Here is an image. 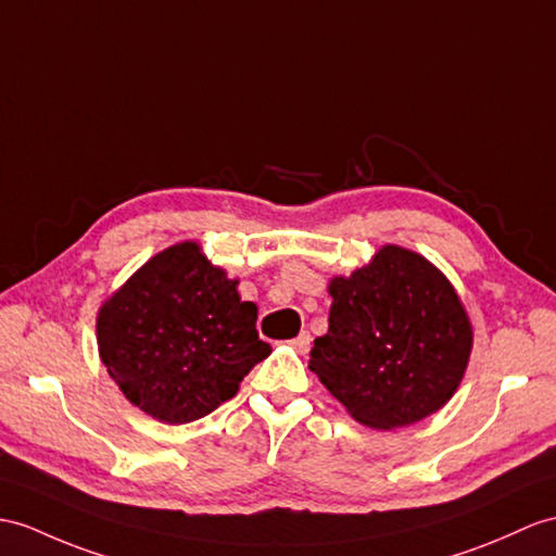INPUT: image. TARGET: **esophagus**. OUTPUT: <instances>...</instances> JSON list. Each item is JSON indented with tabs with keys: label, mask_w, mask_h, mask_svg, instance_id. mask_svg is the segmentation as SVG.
Listing matches in <instances>:
<instances>
[{
	"label": "esophagus",
	"mask_w": 556,
	"mask_h": 556,
	"mask_svg": "<svg viewBox=\"0 0 556 556\" xmlns=\"http://www.w3.org/2000/svg\"><path fill=\"white\" fill-rule=\"evenodd\" d=\"M290 344H292L296 351H300V354H306L308 346H311V334H308V332H300Z\"/></svg>",
	"instance_id": "esophagus-1"
}]
</instances>
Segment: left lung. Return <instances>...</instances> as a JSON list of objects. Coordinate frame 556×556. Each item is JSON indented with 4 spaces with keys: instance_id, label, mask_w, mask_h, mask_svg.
<instances>
[{
    "instance_id": "1",
    "label": "left lung",
    "mask_w": 556,
    "mask_h": 556,
    "mask_svg": "<svg viewBox=\"0 0 556 556\" xmlns=\"http://www.w3.org/2000/svg\"><path fill=\"white\" fill-rule=\"evenodd\" d=\"M330 328L308 370L356 422L396 429L441 410L463 382L473 332L451 280L422 254L377 250L351 276H334Z\"/></svg>"
}]
</instances>
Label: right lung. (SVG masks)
<instances>
[{
	"instance_id": "right-lung-1",
	"label": "right lung",
	"mask_w": 556,
	"mask_h": 556,
	"mask_svg": "<svg viewBox=\"0 0 556 556\" xmlns=\"http://www.w3.org/2000/svg\"><path fill=\"white\" fill-rule=\"evenodd\" d=\"M108 375L139 410L186 425L233 399L270 346L256 332V304L193 240L151 256L97 318Z\"/></svg>"
}]
</instances>
